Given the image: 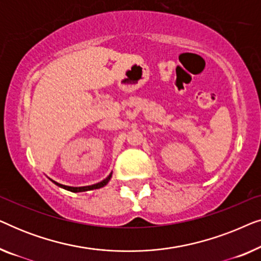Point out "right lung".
I'll use <instances>...</instances> for the list:
<instances>
[{"mask_svg": "<svg viewBox=\"0 0 261 261\" xmlns=\"http://www.w3.org/2000/svg\"><path fill=\"white\" fill-rule=\"evenodd\" d=\"M110 178H112V173L109 174L108 177L106 178V179H103L102 181H99L97 184H94V185H89V187H80V188H73V187H66V185H63V184H59L57 183V181L52 180L53 183L56 185H58V187L65 189V190H69V191H72V192H82V191H89V190H94V189H99V188H103L105 185L108 183L110 180Z\"/></svg>", "mask_w": 261, "mask_h": 261, "instance_id": "right-lung-1", "label": "right lung"}]
</instances>
